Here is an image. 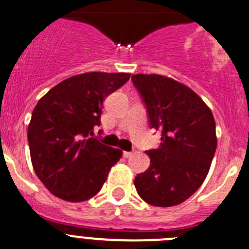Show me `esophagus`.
I'll return each mask as SVG.
<instances>
[{
  "label": "esophagus",
  "instance_id": "obj_1",
  "mask_svg": "<svg viewBox=\"0 0 249 249\" xmlns=\"http://www.w3.org/2000/svg\"><path fill=\"white\" fill-rule=\"evenodd\" d=\"M123 156H124V158H130L132 156V153L131 152H123Z\"/></svg>",
  "mask_w": 249,
  "mask_h": 249
}]
</instances>
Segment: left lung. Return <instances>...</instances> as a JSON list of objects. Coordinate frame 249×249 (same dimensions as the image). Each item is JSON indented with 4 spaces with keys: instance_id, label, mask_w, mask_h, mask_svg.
Instances as JSON below:
<instances>
[{
    "instance_id": "left-lung-1",
    "label": "left lung",
    "mask_w": 249,
    "mask_h": 249,
    "mask_svg": "<svg viewBox=\"0 0 249 249\" xmlns=\"http://www.w3.org/2000/svg\"><path fill=\"white\" fill-rule=\"evenodd\" d=\"M148 114L161 132L151 165L135 178L139 196L154 207H173L190 198L208 175L216 149L215 120L208 106L183 84L158 75L131 78Z\"/></svg>"
}]
</instances>
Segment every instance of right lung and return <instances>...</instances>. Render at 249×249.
<instances>
[{"label": "right lung", "mask_w": 249, "mask_h": 249, "mask_svg": "<svg viewBox=\"0 0 249 249\" xmlns=\"http://www.w3.org/2000/svg\"><path fill=\"white\" fill-rule=\"evenodd\" d=\"M130 79L127 73L79 74L51 89L34 108L28 127L33 168L58 198L84 202L100 192L123 152L91 137L103 101Z\"/></svg>", "instance_id": "obj_1"}]
</instances>
